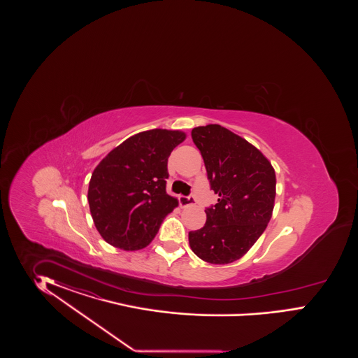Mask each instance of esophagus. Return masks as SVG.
I'll return each instance as SVG.
<instances>
[{"label": "esophagus", "mask_w": 358, "mask_h": 358, "mask_svg": "<svg viewBox=\"0 0 358 358\" xmlns=\"http://www.w3.org/2000/svg\"><path fill=\"white\" fill-rule=\"evenodd\" d=\"M195 205V198L192 195H181L180 196V206L187 207Z\"/></svg>", "instance_id": "esophagus-1"}]
</instances>
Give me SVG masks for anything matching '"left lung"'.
<instances>
[{
	"instance_id": "obj_1",
	"label": "left lung",
	"mask_w": 358,
	"mask_h": 358,
	"mask_svg": "<svg viewBox=\"0 0 358 358\" xmlns=\"http://www.w3.org/2000/svg\"><path fill=\"white\" fill-rule=\"evenodd\" d=\"M217 203L206 207V223L189 232L195 255L210 264H229L244 256L271 217L275 173L268 159L236 134L208 124L192 130Z\"/></svg>"
}]
</instances>
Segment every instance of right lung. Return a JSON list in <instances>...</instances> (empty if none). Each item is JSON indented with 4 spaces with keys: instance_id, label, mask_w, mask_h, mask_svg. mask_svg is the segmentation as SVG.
<instances>
[{
    "instance_id": "1",
    "label": "right lung",
    "mask_w": 358,
    "mask_h": 358,
    "mask_svg": "<svg viewBox=\"0 0 358 358\" xmlns=\"http://www.w3.org/2000/svg\"><path fill=\"white\" fill-rule=\"evenodd\" d=\"M181 131H143L123 141L92 174L87 201L101 236L124 250L147 247L177 199L166 193L168 157Z\"/></svg>"
}]
</instances>
